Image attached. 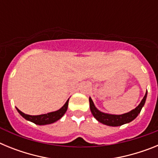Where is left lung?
I'll return each mask as SVG.
<instances>
[{
    "label": "left lung",
    "instance_id": "obj_1",
    "mask_svg": "<svg viewBox=\"0 0 158 158\" xmlns=\"http://www.w3.org/2000/svg\"><path fill=\"white\" fill-rule=\"evenodd\" d=\"M146 96H147V91H146V95L144 96L140 104H139V106H137L132 111L123 114V115H111V114H107V113H104L99 111L95 107L93 101L90 97H89V107H90V110H91V112L93 116L96 118V120H98L101 123L111 127L122 126L123 124L128 123L134 120L139 115L142 107L144 106Z\"/></svg>",
    "mask_w": 158,
    "mask_h": 158
}]
</instances>
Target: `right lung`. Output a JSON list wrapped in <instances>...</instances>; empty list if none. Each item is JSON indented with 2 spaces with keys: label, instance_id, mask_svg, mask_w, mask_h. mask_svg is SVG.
<instances>
[{
  "label": "right lung",
  "instance_id": "obj_1",
  "mask_svg": "<svg viewBox=\"0 0 158 158\" xmlns=\"http://www.w3.org/2000/svg\"><path fill=\"white\" fill-rule=\"evenodd\" d=\"M68 104H69V100L65 102V104H64L63 107H62L59 110L56 111H53V112L47 113V114H43V115H30L24 114L21 111H19L16 107V110L18 112L27 120L31 121V122L37 124V125H47V124H51L53 123L56 122L58 119L62 118L67 111L68 108Z\"/></svg>",
  "mask_w": 158,
  "mask_h": 158
}]
</instances>
